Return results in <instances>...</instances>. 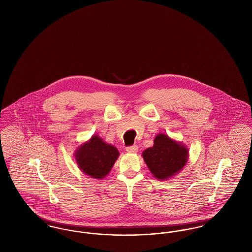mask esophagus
I'll use <instances>...</instances> for the list:
<instances>
[{"label":"esophagus","instance_id":"obj_1","mask_svg":"<svg viewBox=\"0 0 252 252\" xmlns=\"http://www.w3.org/2000/svg\"><path fill=\"white\" fill-rule=\"evenodd\" d=\"M126 151H127L128 153H136V152L138 151V146H137L136 144L127 146V147H126Z\"/></svg>","mask_w":252,"mask_h":252}]
</instances>
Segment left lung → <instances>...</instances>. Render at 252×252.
Instances as JSON below:
<instances>
[{
    "instance_id": "left-lung-1",
    "label": "left lung",
    "mask_w": 252,
    "mask_h": 252,
    "mask_svg": "<svg viewBox=\"0 0 252 252\" xmlns=\"http://www.w3.org/2000/svg\"><path fill=\"white\" fill-rule=\"evenodd\" d=\"M144 161L150 172L158 180L171 178L180 172L186 164L188 150L182 145L171 140L165 134H158L154 140V145L143 152Z\"/></svg>"
}]
</instances>
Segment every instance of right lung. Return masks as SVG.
Masks as SVG:
<instances>
[{
  "mask_svg": "<svg viewBox=\"0 0 252 252\" xmlns=\"http://www.w3.org/2000/svg\"><path fill=\"white\" fill-rule=\"evenodd\" d=\"M75 154L76 162L85 174L99 180L109 173L119 156V151L98 136H93Z\"/></svg>",
  "mask_w": 252,
  "mask_h": 252,
  "instance_id": "add662e5",
  "label": "right lung"
}]
</instances>
